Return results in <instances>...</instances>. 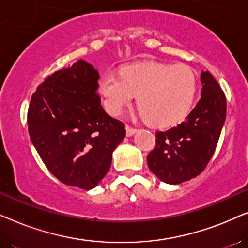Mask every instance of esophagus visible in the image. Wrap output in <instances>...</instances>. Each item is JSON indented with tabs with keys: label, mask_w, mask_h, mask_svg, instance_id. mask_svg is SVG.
Wrapping results in <instances>:
<instances>
[{
	"label": "esophagus",
	"mask_w": 248,
	"mask_h": 248,
	"mask_svg": "<svg viewBox=\"0 0 248 248\" xmlns=\"http://www.w3.org/2000/svg\"><path fill=\"white\" fill-rule=\"evenodd\" d=\"M138 130L134 127H131V126H126V135L127 137H132V135H134L137 133Z\"/></svg>",
	"instance_id": "esophagus-1"
}]
</instances>
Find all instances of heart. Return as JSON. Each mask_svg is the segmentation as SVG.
I'll list each match as a JSON object with an SVG mask.
<instances>
[{
    "instance_id": "heart-1",
    "label": "heart",
    "mask_w": 248,
    "mask_h": 248,
    "mask_svg": "<svg viewBox=\"0 0 248 248\" xmlns=\"http://www.w3.org/2000/svg\"><path fill=\"white\" fill-rule=\"evenodd\" d=\"M198 80L186 65L145 62L125 66L121 77L106 73L98 91L106 109L120 115L137 98L144 121L152 126L168 127L181 122L194 101Z\"/></svg>"
}]
</instances>
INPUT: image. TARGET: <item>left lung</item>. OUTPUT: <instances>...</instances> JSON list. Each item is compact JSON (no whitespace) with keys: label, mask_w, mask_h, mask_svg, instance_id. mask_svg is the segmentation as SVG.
<instances>
[{"label":"left lung","mask_w":248,"mask_h":248,"mask_svg":"<svg viewBox=\"0 0 248 248\" xmlns=\"http://www.w3.org/2000/svg\"><path fill=\"white\" fill-rule=\"evenodd\" d=\"M201 83V99L186 121L158 131L155 147L147 157L150 170L167 184H179L201 174L219 141L226 120L225 93L209 71H202Z\"/></svg>","instance_id":"left-lung-1"}]
</instances>
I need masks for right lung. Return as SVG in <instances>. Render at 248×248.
<instances>
[{
	"mask_svg": "<svg viewBox=\"0 0 248 248\" xmlns=\"http://www.w3.org/2000/svg\"><path fill=\"white\" fill-rule=\"evenodd\" d=\"M99 72L86 61L56 71L37 88L28 130L48 170L65 185L91 189L109 170L113 151L126 134L98 96Z\"/></svg>",
	"mask_w": 248,
	"mask_h": 248,
	"instance_id": "obj_1",
	"label": "right lung"
}]
</instances>
